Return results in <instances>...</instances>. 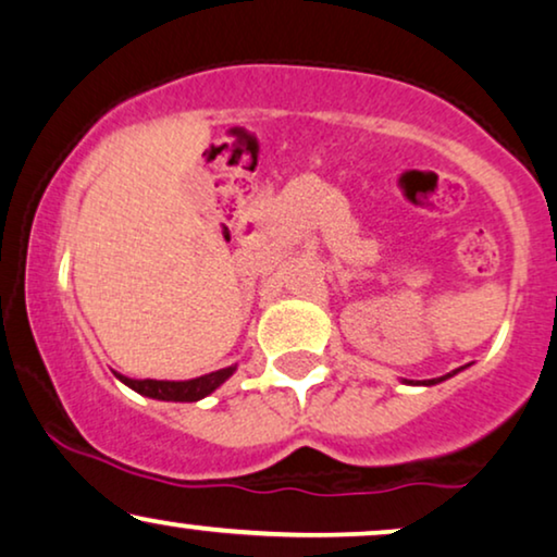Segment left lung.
Instances as JSON below:
<instances>
[{
    "mask_svg": "<svg viewBox=\"0 0 557 557\" xmlns=\"http://www.w3.org/2000/svg\"><path fill=\"white\" fill-rule=\"evenodd\" d=\"M459 372V369H457ZM457 372H451V374H444V376H438V380H429V382H423V384H436V382H444V380H449V376H455Z\"/></svg>",
    "mask_w": 557,
    "mask_h": 557,
    "instance_id": "8db88e82",
    "label": "left lung"
}]
</instances>
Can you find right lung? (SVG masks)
Instances as JSON below:
<instances>
[{"label": "right lung", "instance_id": "1", "mask_svg": "<svg viewBox=\"0 0 557 557\" xmlns=\"http://www.w3.org/2000/svg\"><path fill=\"white\" fill-rule=\"evenodd\" d=\"M237 367L219 369V372L196 376V380L185 382H168V380H128V376L119 374V380L144 397H154V400H173V403H196L201 397L211 395L219 384H224L235 374Z\"/></svg>", "mask_w": 557, "mask_h": 557}]
</instances>
